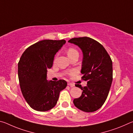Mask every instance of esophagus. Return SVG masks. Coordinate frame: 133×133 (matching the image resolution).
I'll return each instance as SVG.
<instances>
[{"label": "esophagus", "instance_id": "obj_1", "mask_svg": "<svg viewBox=\"0 0 133 133\" xmlns=\"http://www.w3.org/2000/svg\"><path fill=\"white\" fill-rule=\"evenodd\" d=\"M67 84H68V85H70V86L71 87H75V84H73V83H67Z\"/></svg>", "mask_w": 133, "mask_h": 133}]
</instances>
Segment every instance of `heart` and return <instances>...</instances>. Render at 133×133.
I'll return each instance as SVG.
<instances>
[{"instance_id": "obj_1", "label": "heart", "mask_w": 133, "mask_h": 133, "mask_svg": "<svg viewBox=\"0 0 133 133\" xmlns=\"http://www.w3.org/2000/svg\"><path fill=\"white\" fill-rule=\"evenodd\" d=\"M76 53H78V51L76 50V49H73V48H69L67 50V55H68L69 57L71 56L72 55H75ZM73 73V71H71L70 74H72Z\"/></svg>"}]
</instances>
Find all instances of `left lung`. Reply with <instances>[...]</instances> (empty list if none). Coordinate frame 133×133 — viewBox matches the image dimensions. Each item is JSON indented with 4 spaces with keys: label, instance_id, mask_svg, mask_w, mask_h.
I'll return each mask as SVG.
<instances>
[{
    "label": "left lung",
    "instance_id": "8db88e82",
    "mask_svg": "<svg viewBox=\"0 0 133 133\" xmlns=\"http://www.w3.org/2000/svg\"><path fill=\"white\" fill-rule=\"evenodd\" d=\"M69 43L77 45L83 53L82 79L87 86L75 84L83 90L82 96L74 99L75 106L82 111L93 112L104 104L112 81V64L105 48L97 41L88 37L72 38Z\"/></svg>",
    "mask_w": 133,
    "mask_h": 133
}]
</instances>
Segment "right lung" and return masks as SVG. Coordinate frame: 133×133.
I'll list each match as a JSON object with an SVG mask.
<instances>
[{
	"instance_id": "add662e5",
	"label": "right lung",
	"mask_w": 133,
	"mask_h": 133,
	"mask_svg": "<svg viewBox=\"0 0 133 133\" xmlns=\"http://www.w3.org/2000/svg\"><path fill=\"white\" fill-rule=\"evenodd\" d=\"M66 40H43L31 45L18 63V77L22 94L29 105L36 111H46L57 104L60 92L66 88L64 80H47L55 55Z\"/></svg>"
}]
</instances>
